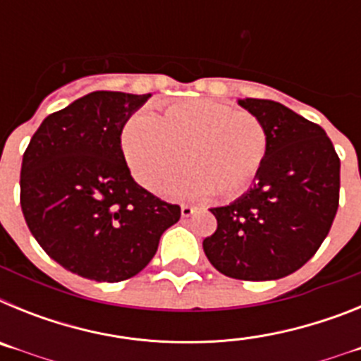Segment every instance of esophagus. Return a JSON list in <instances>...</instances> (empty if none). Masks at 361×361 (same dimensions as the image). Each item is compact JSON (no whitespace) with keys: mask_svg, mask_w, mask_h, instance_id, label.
Returning a JSON list of instances; mask_svg holds the SVG:
<instances>
[{"mask_svg":"<svg viewBox=\"0 0 361 361\" xmlns=\"http://www.w3.org/2000/svg\"><path fill=\"white\" fill-rule=\"evenodd\" d=\"M193 213H195V206H188V204H183V206H180V215H183L184 219H186V216H191Z\"/></svg>","mask_w":361,"mask_h":361,"instance_id":"obj_1","label":"esophagus"}]
</instances>
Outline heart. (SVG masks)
I'll return each mask as SVG.
<instances>
[{
    "label": "heart",
    "mask_w": 361,
    "mask_h": 361,
    "mask_svg": "<svg viewBox=\"0 0 361 361\" xmlns=\"http://www.w3.org/2000/svg\"><path fill=\"white\" fill-rule=\"evenodd\" d=\"M121 145L130 171L148 190L173 183L186 157L193 170L171 193L202 195L215 190L231 199L247 190L266 162L269 132L251 111L212 101H183L152 119L130 121Z\"/></svg>",
    "instance_id": "b5f03b06"
}]
</instances>
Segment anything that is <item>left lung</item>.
I'll return each instance as SVG.
<instances>
[{"mask_svg":"<svg viewBox=\"0 0 361 361\" xmlns=\"http://www.w3.org/2000/svg\"><path fill=\"white\" fill-rule=\"evenodd\" d=\"M264 121L269 152L253 188L228 206L212 208L216 231L204 253L222 275L279 280L317 253L340 199V159L322 126L267 99H238Z\"/></svg>","mask_w":361,"mask_h":361,"instance_id":"left-lung-1","label":"left lung"}]
</instances>
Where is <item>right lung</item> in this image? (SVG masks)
<instances>
[{
	"label": "right lung",
	"mask_w": 361,
	"mask_h": 361,
	"mask_svg": "<svg viewBox=\"0 0 361 361\" xmlns=\"http://www.w3.org/2000/svg\"><path fill=\"white\" fill-rule=\"evenodd\" d=\"M152 94L92 92L50 114L21 164V209L59 266L95 282L141 273L180 219L133 180L121 148L124 124Z\"/></svg>",
	"instance_id": "add662e5"
}]
</instances>
